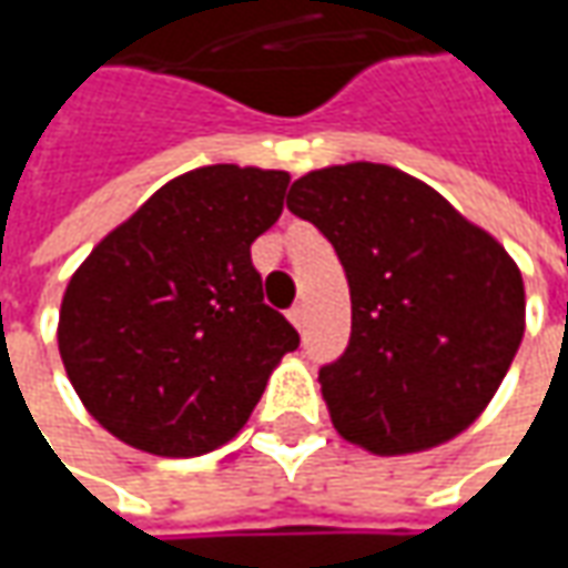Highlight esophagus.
<instances>
[{
    "label": "esophagus",
    "instance_id": "esophagus-1",
    "mask_svg": "<svg viewBox=\"0 0 568 568\" xmlns=\"http://www.w3.org/2000/svg\"><path fill=\"white\" fill-rule=\"evenodd\" d=\"M287 316H291V322H294L296 328H306V318H310V313H306V303H296Z\"/></svg>",
    "mask_w": 568,
    "mask_h": 568
}]
</instances>
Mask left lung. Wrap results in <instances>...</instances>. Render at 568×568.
<instances>
[{
  "instance_id": "1",
  "label": "left lung",
  "mask_w": 568,
  "mask_h": 568,
  "mask_svg": "<svg viewBox=\"0 0 568 568\" xmlns=\"http://www.w3.org/2000/svg\"><path fill=\"white\" fill-rule=\"evenodd\" d=\"M287 207L325 233L351 287L347 351L318 369L335 429L373 455L468 429L525 335L513 255L436 189L369 161L300 176Z\"/></svg>"
}]
</instances>
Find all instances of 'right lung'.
I'll return each mask as SVG.
<instances>
[{
	"label": "right lung",
	"instance_id": "1",
	"mask_svg": "<svg viewBox=\"0 0 568 568\" xmlns=\"http://www.w3.org/2000/svg\"><path fill=\"white\" fill-rule=\"evenodd\" d=\"M284 170L214 164L170 180L72 274L59 357L125 446L192 458L250 420L296 328L262 300L250 246L281 217Z\"/></svg>",
	"mask_w": 568,
	"mask_h": 568
}]
</instances>
